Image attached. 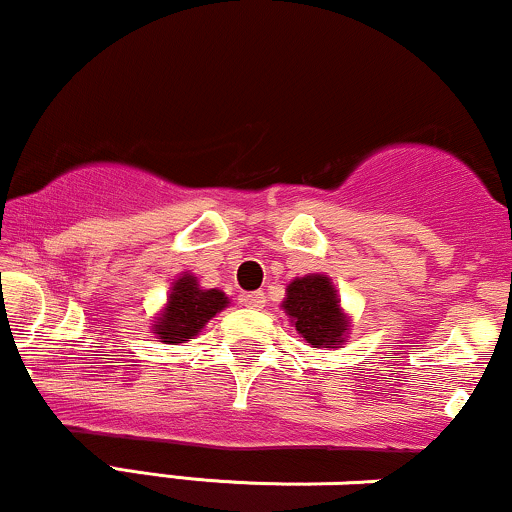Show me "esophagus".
<instances>
[{"label":"esophagus","instance_id":"esophagus-1","mask_svg":"<svg viewBox=\"0 0 512 512\" xmlns=\"http://www.w3.org/2000/svg\"><path fill=\"white\" fill-rule=\"evenodd\" d=\"M242 304H244V306H249V309L261 311L263 306H266V294H263V292H251V294H244V297H242Z\"/></svg>","mask_w":512,"mask_h":512}]
</instances>
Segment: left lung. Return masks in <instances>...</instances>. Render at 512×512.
<instances>
[{
    "label": "left lung",
    "instance_id": "8db88e82",
    "mask_svg": "<svg viewBox=\"0 0 512 512\" xmlns=\"http://www.w3.org/2000/svg\"><path fill=\"white\" fill-rule=\"evenodd\" d=\"M282 311L311 347H340L350 338V314L340 306L333 280L323 273L294 278L285 290Z\"/></svg>",
    "mask_w": 512,
    "mask_h": 512
}]
</instances>
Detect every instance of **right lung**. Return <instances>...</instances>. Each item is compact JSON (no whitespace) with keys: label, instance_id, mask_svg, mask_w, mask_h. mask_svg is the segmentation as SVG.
Returning a JSON list of instances; mask_svg holds the SVG:
<instances>
[{"label":"right lung","instance_id":"obj_1","mask_svg":"<svg viewBox=\"0 0 512 512\" xmlns=\"http://www.w3.org/2000/svg\"><path fill=\"white\" fill-rule=\"evenodd\" d=\"M230 306V297L225 292L213 287L198 285V278L191 273L177 275L167 294V302L160 309V314L153 316L150 330L162 345H184L194 340L210 318L220 314L222 309Z\"/></svg>","mask_w":512,"mask_h":512}]
</instances>
